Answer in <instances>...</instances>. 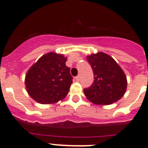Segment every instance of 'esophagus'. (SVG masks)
<instances>
[{
  "mask_svg": "<svg viewBox=\"0 0 148 148\" xmlns=\"http://www.w3.org/2000/svg\"><path fill=\"white\" fill-rule=\"evenodd\" d=\"M75 80H76V82H79V81H80V76H79V75H77V76L75 77Z\"/></svg>",
  "mask_w": 148,
  "mask_h": 148,
  "instance_id": "34e87169",
  "label": "esophagus"
}]
</instances>
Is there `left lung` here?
Here are the masks:
<instances>
[{
  "instance_id": "obj_1",
  "label": "left lung",
  "mask_w": 148,
  "mask_h": 148,
  "mask_svg": "<svg viewBox=\"0 0 148 148\" xmlns=\"http://www.w3.org/2000/svg\"><path fill=\"white\" fill-rule=\"evenodd\" d=\"M93 71V83L84 89L86 97L93 104L108 105L122 97L127 89V77L112 57L104 53L87 57Z\"/></svg>"
}]
</instances>
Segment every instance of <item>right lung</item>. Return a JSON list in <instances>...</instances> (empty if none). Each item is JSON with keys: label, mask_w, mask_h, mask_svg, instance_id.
<instances>
[{"label": "right lung", "mask_w": 148, "mask_h": 148, "mask_svg": "<svg viewBox=\"0 0 148 148\" xmlns=\"http://www.w3.org/2000/svg\"><path fill=\"white\" fill-rule=\"evenodd\" d=\"M66 58L49 53L41 56L27 72L25 84L27 92L40 104H53L65 98L73 83Z\"/></svg>", "instance_id": "1"}]
</instances>
